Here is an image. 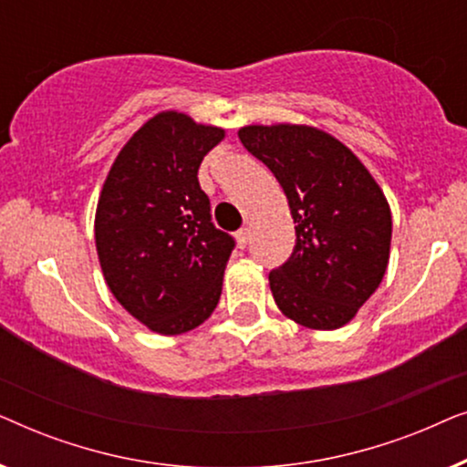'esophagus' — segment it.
Returning a JSON list of instances; mask_svg holds the SVG:
<instances>
[{
    "label": "esophagus",
    "instance_id": "obj_1",
    "mask_svg": "<svg viewBox=\"0 0 467 467\" xmlns=\"http://www.w3.org/2000/svg\"><path fill=\"white\" fill-rule=\"evenodd\" d=\"M235 240H238V246L244 248L248 244V240H251V229L248 227H242L238 234H235Z\"/></svg>",
    "mask_w": 467,
    "mask_h": 467
}]
</instances>
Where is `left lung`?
Returning <instances> with one entry per match:
<instances>
[{
    "mask_svg": "<svg viewBox=\"0 0 467 467\" xmlns=\"http://www.w3.org/2000/svg\"><path fill=\"white\" fill-rule=\"evenodd\" d=\"M244 149L283 187L296 248L270 272L274 302L310 329H337L379 289L391 248V210L340 140L308 125H248Z\"/></svg>",
    "mask_w": 467,
    "mask_h": 467,
    "instance_id": "8db88e82",
    "label": "left lung"
}]
</instances>
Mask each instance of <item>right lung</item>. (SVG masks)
Returning <instances> with one entry per match:
<instances>
[{
    "label": "right lung",
    "instance_id": "add662e5",
    "mask_svg": "<svg viewBox=\"0 0 467 467\" xmlns=\"http://www.w3.org/2000/svg\"><path fill=\"white\" fill-rule=\"evenodd\" d=\"M225 131L159 112L120 149L95 213L108 289L150 331L176 336L213 315L235 240L214 227L197 181Z\"/></svg>",
    "mask_w": 467,
    "mask_h": 467
}]
</instances>
